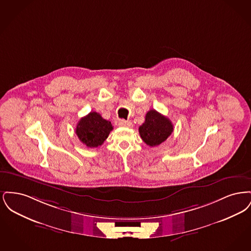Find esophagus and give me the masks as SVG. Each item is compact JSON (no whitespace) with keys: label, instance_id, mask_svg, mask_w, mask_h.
Instances as JSON below:
<instances>
[{"label":"esophagus","instance_id":"1","mask_svg":"<svg viewBox=\"0 0 251 251\" xmlns=\"http://www.w3.org/2000/svg\"><path fill=\"white\" fill-rule=\"evenodd\" d=\"M119 125L121 126V127H128V128H130V127L132 126V123H131V121H129V120H119Z\"/></svg>","mask_w":251,"mask_h":251}]
</instances>
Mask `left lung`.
Here are the masks:
<instances>
[{"label": "left lung", "mask_w": 251, "mask_h": 251, "mask_svg": "<svg viewBox=\"0 0 251 251\" xmlns=\"http://www.w3.org/2000/svg\"><path fill=\"white\" fill-rule=\"evenodd\" d=\"M172 131V122L156 110H150L147 113L145 122L139 127L142 140L150 147H155L166 141Z\"/></svg>", "instance_id": "obj_1"}]
</instances>
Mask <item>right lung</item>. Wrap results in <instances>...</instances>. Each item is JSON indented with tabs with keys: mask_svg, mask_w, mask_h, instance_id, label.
Returning <instances> with one entry per match:
<instances>
[{
	"mask_svg": "<svg viewBox=\"0 0 251 251\" xmlns=\"http://www.w3.org/2000/svg\"><path fill=\"white\" fill-rule=\"evenodd\" d=\"M113 130L110 121L104 120L97 112H90L79 120L76 126V134L80 141L88 148L101 146Z\"/></svg>",
	"mask_w": 251,
	"mask_h": 251,
	"instance_id": "obj_1",
	"label": "right lung"
}]
</instances>
